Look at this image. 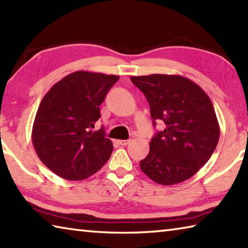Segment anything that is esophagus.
I'll use <instances>...</instances> for the list:
<instances>
[{
	"label": "esophagus",
	"instance_id": "obj_1",
	"mask_svg": "<svg viewBox=\"0 0 248 248\" xmlns=\"http://www.w3.org/2000/svg\"><path fill=\"white\" fill-rule=\"evenodd\" d=\"M130 142V140H119L118 141V143L120 144V145H127L128 143Z\"/></svg>",
	"mask_w": 248,
	"mask_h": 248
}]
</instances>
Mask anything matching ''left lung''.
<instances>
[{
    "instance_id": "8db88e82",
    "label": "left lung",
    "mask_w": 248,
    "mask_h": 248,
    "mask_svg": "<svg viewBox=\"0 0 248 248\" xmlns=\"http://www.w3.org/2000/svg\"><path fill=\"white\" fill-rule=\"evenodd\" d=\"M130 79L148 99L153 124L155 120L166 124L151 140L141 170L161 185L185 182L208 162L219 142L220 127L211 99L199 85L180 75Z\"/></svg>"
}]
</instances>
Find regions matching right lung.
I'll return each mask as SVG.
<instances>
[{
  "label": "right lung",
  "mask_w": 248,
  "mask_h": 248,
  "mask_svg": "<svg viewBox=\"0 0 248 248\" xmlns=\"http://www.w3.org/2000/svg\"><path fill=\"white\" fill-rule=\"evenodd\" d=\"M118 75L77 71L48 91L37 110L31 140L40 161L60 177L82 180L104 166L112 142L104 129L92 131L99 106Z\"/></svg>",
  "instance_id": "obj_1"
}]
</instances>
